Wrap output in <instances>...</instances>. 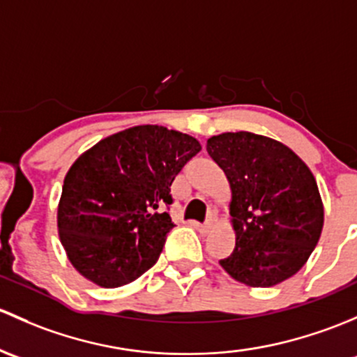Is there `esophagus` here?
<instances>
[{"instance_id":"obj_1","label":"esophagus","mask_w":357,"mask_h":357,"mask_svg":"<svg viewBox=\"0 0 357 357\" xmlns=\"http://www.w3.org/2000/svg\"><path fill=\"white\" fill-rule=\"evenodd\" d=\"M213 223H215V222H213V218H211V216H209V218L206 220L203 225H197V229H199L201 232H209V230L213 229Z\"/></svg>"}]
</instances>
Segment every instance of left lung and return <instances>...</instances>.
<instances>
[{
    "label": "left lung",
    "instance_id": "left-lung-1",
    "mask_svg": "<svg viewBox=\"0 0 357 357\" xmlns=\"http://www.w3.org/2000/svg\"><path fill=\"white\" fill-rule=\"evenodd\" d=\"M206 149L232 190L235 249L220 264L248 287L282 284L306 264L321 235L314 175L289 146L252 132L213 135Z\"/></svg>",
    "mask_w": 357,
    "mask_h": 357
}]
</instances>
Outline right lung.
<instances>
[{
  "mask_svg": "<svg viewBox=\"0 0 357 357\" xmlns=\"http://www.w3.org/2000/svg\"><path fill=\"white\" fill-rule=\"evenodd\" d=\"M201 151L192 135L137 125L80 154L63 180L58 235L72 266L93 284L122 287L149 270L174 229L170 185Z\"/></svg>",
  "mask_w": 357,
  "mask_h": 357,
  "instance_id": "1",
  "label": "right lung"
}]
</instances>
